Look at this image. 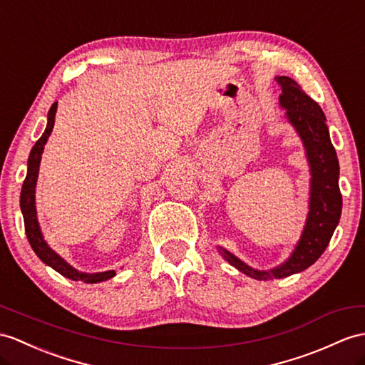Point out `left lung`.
<instances>
[{
  "mask_svg": "<svg viewBox=\"0 0 365 365\" xmlns=\"http://www.w3.org/2000/svg\"><path fill=\"white\" fill-rule=\"evenodd\" d=\"M275 82L282 88L279 97L280 106L287 110V118L296 128L305 147L311 173L309 210L294 251L285 263L274 269H254L232 252L218 246V251L225 257V260L255 280L289 277L292 274L309 268L327 250L342 212L339 161L331 144L322 108L292 78L280 76L275 77Z\"/></svg>",
  "mask_w": 365,
  "mask_h": 365,
  "instance_id": "left-lung-1",
  "label": "left lung"
}]
</instances>
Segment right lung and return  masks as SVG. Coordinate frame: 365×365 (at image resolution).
I'll list each match as a JSON object with an SVG mask.
<instances>
[{"instance_id": "right-lung-1", "label": "right lung", "mask_w": 365, "mask_h": 365, "mask_svg": "<svg viewBox=\"0 0 365 365\" xmlns=\"http://www.w3.org/2000/svg\"><path fill=\"white\" fill-rule=\"evenodd\" d=\"M56 113H57V102L52 103L51 110L48 113V125L46 130L41 135V138L35 142V145L31 150V155L28 159V173H26V180L23 182L21 187V195H20V207L21 213L24 218V230L26 235H28L29 243L32 246L34 252L37 254L38 259L44 263L51 266L52 269H56L60 272L63 277H68L71 280H82L85 283H99L105 282L111 277H114L115 272L114 271H105V272H94V274H88V272H80L76 268H73L68 262H65L61 257L52 251L49 245L44 242L41 229L38 225V218H37V209H35V185H37V178H38V168H40V161H41V153L44 150V144L52 133V128H54V122H56Z\"/></svg>"}]
</instances>
